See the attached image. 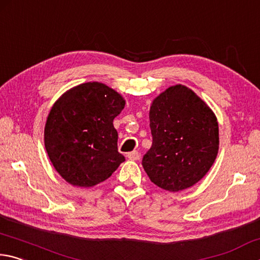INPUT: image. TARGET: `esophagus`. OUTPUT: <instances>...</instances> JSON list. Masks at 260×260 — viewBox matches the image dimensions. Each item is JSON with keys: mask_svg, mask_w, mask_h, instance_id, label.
<instances>
[{"mask_svg": "<svg viewBox=\"0 0 260 260\" xmlns=\"http://www.w3.org/2000/svg\"><path fill=\"white\" fill-rule=\"evenodd\" d=\"M126 156H127V158H129V160H134V161L139 160V153H138L137 151H134V152L127 153Z\"/></svg>", "mask_w": 260, "mask_h": 260, "instance_id": "obj_1", "label": "esophagus"}]
</instances>
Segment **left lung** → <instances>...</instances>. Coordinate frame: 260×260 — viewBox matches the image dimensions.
<instances>
[{
	"label": "left lung",
	"mask_w": 260,
	"mask_h": 260,
	"mask_svg": "<svg viewBox=\"0 0 260 260\" xmlns=\"http://www.w3.org/2000/svg\"><path fill=\"white\" fill-rule=\"evenodd\" d=\"M149 126L153 143L142 165L152 183L179 192L210 170L219 147L218 122L192 90L174 85L154 99Z\"/></svg>",
	"instance_id": "1"
}]
</instances>
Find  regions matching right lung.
<instances>
[{
    "mask_svg": "<svg viewBox=\"0 0 260 260\" xmlns=\"http://www.w3.org/2000/svg\"><path fill=\"white\" fill-rule=\"evenodd\" d=\"M121 94L98 82L68 90L49 113L44 145L67 183L91 187L112 176L125 157L117 151L113 120L124 108Z\"/></svg>",
    "mask_w": 260,
    "mask_h": 260,
    "instance_id": "1",
    "label": "right lung"
}]
</instances>
